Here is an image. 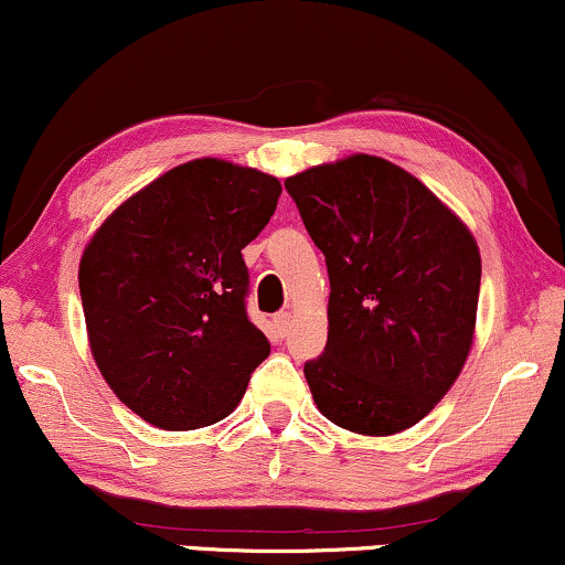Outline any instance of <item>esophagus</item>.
<instances>
[{"label": "esophagus", "instance_id": "esophagus-1", "mask_svg": "<svg viewBox=\"0 0 565 565\" xmlns=\"http://www.w3.org/2000/svg\"><path fill=\"white\" fill-rule=\"evenodd\" d=\"M275 327H277V332H280V337H288V332H290V327H292V317L288 311H280V313H275Z\"/></svg>", "mask_w": 565, "mask_h": 565}]
</instances>
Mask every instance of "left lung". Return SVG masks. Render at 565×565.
Wrapping results in <instances>:
<instances>
[{
    "instance_id": "1",
    "label": "left lung",
    "mask_w": 565,
    "mask_h": 565,
    "mask_svg": "<svg viewBox=\"0 0 565 565\" xmlns=\"http://www.w3.org/2000/svg\"><path fill=\"white\" fill-rule=\"evenodd\" d=\"M285 189L329 273V334L303 365L319 413L363 436L420 423L472 348L480 252L426 184L376 156L290 175Z\"/></svg>"
}]
</instances>
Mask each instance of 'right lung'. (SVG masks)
I'll list each match as a JSON object with an SVG mask.
<instances>
[{"instance_id":"add662e5","label":"right lung","mask_w":565,"mask_h":565,"mask_svg":"<svg viewBox=\"0 0 565 565\" xmlns=\"http://www.w3.org/2000/svg\"><path fill=\"white\" fill-rule=\"evenodd\" d=\"M282 194L228 160L175 166L119 204L79 259L95 363L150 426L194 430L231 415L269 342L246 317L241 248Z\"/></svg>"}]
</instances>
